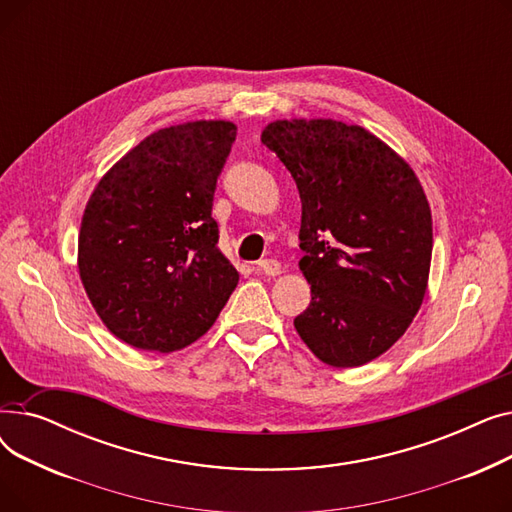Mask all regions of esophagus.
Returning <instances> with one entry per match:
<instances>
[{"label":"esophagus","mask_w":512,"mask_h":512,"mask_svg":"<svg viewBox=\"0 0 512 512\" xmlns=\"http://www.w3.org/2000/svg\"><path fill=\"white\" fill-rule=\"evenodd\" d=\"M257 270L265 276H278L282 272V267L276 259H261L257 261Z\"/></svg>","instance_id":"34e87169"}]
</instances>
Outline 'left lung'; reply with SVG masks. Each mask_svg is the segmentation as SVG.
Returning a JSON list of instances; mask_svg holds the SVG:
<instances>
[{
	"mask_svg": "<svg viewBox=\"0 0 512 512\" xmlns=\"http://www.w3.org/2000/svg\"><path fill=\"white\" fill-rule=\"evenodd\" d=\"M297 182L299 267L309 307L294 317L311 353L359 367L386 353L417 315L432 261V211L400 155L338 120H276L261 132Z\"/></svg>",
	"mask_w": 512,
	"mask_h": 512,
	"instance_id": "8db88e82",
	"label": "left lung"
}]
</instances>
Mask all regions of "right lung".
<instances>
[{"label":"right lung","instance_id":"1","mask_svg":"<svg viewBox=\"0 0 512 512\" xmlns=\"http://www.w3.org/2000/svg\"><path fill=\"white\" fill-rule=\"evenodd\" d=\"M234 139L226 120L161 128L95 186L80 222L78 272L122 342L178 351L228 303L238 272L218 249L211 207Z\"/></svg>","mask_w":512,"mask_h":512}]
</instances>
